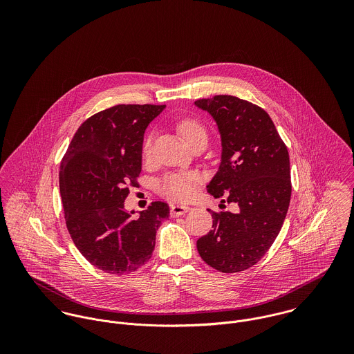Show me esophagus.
Returning <instances> with one entry per match:
<instances>
[{
	"label": "esophagus",
	"mask_w": 354,
	"mask_h": 354,
	"mask_svg": "<svg viewBox=\"0 0 354 354\" xmlns=\"http://www.w3.org/2000/svg\"><path fill=\"white\" fill-rule=\"evenodd\" d=\"M188 211H191V207H188V205H183V204H171L170 205V215L171 216H180V215H183Z\"/></svg>",
	"instance_id": "1"
}]
</instances>
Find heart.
<instances>
[{
    "label": "heart",
    "instance_id": "b5f03b06",
    "mask_svg": "<svg viewBox=\"0 0 354 354\" xmlns=\"http://www.w3.org/2000/svg\"><path fill=\"white\" fill-rule=\"evenodd\" d=\"M178 132L181 136L192 146L195 142L205 139L207 140V129L202 122L196 118L188 117L178 122ZM151 135L146 138L143 145V153L146 156L150 155L151 150ZM202 181V177L199 173L195 171H178V173H170L165 176L159 184L158 189L162 195L166 198L176 201V202H187L189 201L195 192L198 184Z\"/></svg>",
    "mask_w": 354,
    "mask_h": 354
}]
</instances>
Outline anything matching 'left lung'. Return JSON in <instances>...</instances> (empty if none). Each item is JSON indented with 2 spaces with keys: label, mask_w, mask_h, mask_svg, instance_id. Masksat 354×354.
Masks as SVG:
<instances>
[{
  "label": "left lung",
  "mask_w": 354,
  "mask_h": 354,
  "mask_svg": "<svg viewBox=\"0 0 354 354\" xmlns=\"http://www.w3.org/2000/svg\"><path fill=\"white\" fill-rule=\"evenodd\" d=\"M195 104L214 117L222 138V162L207 191L237 204L236 212H212V230L196 247L221 272L245 271L270 250L283 225L292 196L288 147L257 104L232 95Z\"/></svg>",
  "instance_id": "8db88e82"
}]
</instances>
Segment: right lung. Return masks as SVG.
<instances>
[{"label":"right lung","mask_w":354,"mask_h":354,"mask_svg":"<svg viewBox=\"0 0 354 354\" xmlns=\"http://www.w3.org/2000/svg\"><path fill=\"white\" fill-rule=\"evenodd\" d=\"M166 104H115L87 118L59 166L66 229L80 253L103 272L127 275L151 259L169 205L152 202L132 218L124 202L139 185L145 131Z\"/></svg>","instance_id":"1"}]
</instances>
